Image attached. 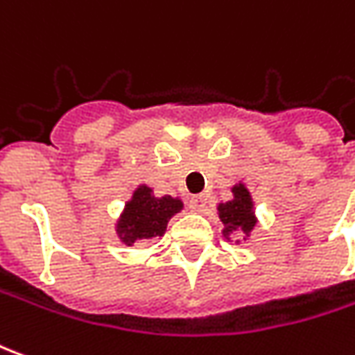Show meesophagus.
Here are the masks:
<instances>
[{
	"label": "esophagus",
	"instance_id": "obj_1",
	"mask_svg": "<svg viewBox=\"0 0 355 355\" xmlns=\"http://www.w3.org/2000/svg\"><path fill=\"white\" fill-rule=\"evenodd\" d=\"M188 204H190V209H192V211L202 214V211H206V206H208V198L202 196V194H200V196H192Z\"/></svg>",
	"mask_w": 355,
	"mask_h": 355
}]
</instances>
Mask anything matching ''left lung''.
<instances>
[{
    "label": "left lung",
    "instance_id": "obj_1",
    "mask_svg": "<svg viewBox=\"0 0 355 355\" xmlns=\"http://www.w3.org/2000/svg\"><path fill=\"white\" fill-rule=\"evenodd\" d=\"M233 198L227 202H219L218 204V218L221 221V235L225 241H233L235 245H243L245 241H250L259 218H257V211H254V200L248 187L239 180L231 187ZM235 234H241V239H237Z\"/></svg>",
    "mask_w": 355,
    "mask_h": 355
}]
</instances>
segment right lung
I'll return each instance as SVG.
<instances>
[{
	"instance_id": "obj_1",
	"label": "right lung",
	"mask_w": 355,
	"mask_h": 355,
	"mask_svg": "<svg viewBox=\"0 0 355 355\" xmlns=\"http://www.w3.org/2000/svg\"><path fill=\"white\" fill-rule=\"evenodd\" d=\"M184 202L178 196H155L151 187L137 184L118 216L114 231L126 247L137 241L161 239L171 218L180 214Z\"/></svg>"
}]
</instances>
